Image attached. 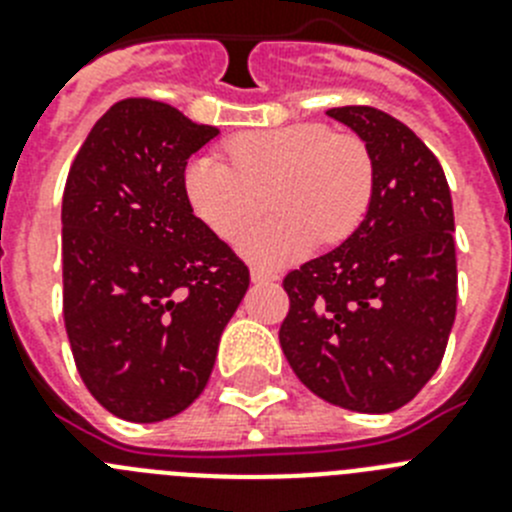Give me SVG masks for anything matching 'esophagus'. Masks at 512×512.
<instances>
[{
    "mask_svg": "<svg viewBox=\"0 0 512 512\" xmlns=\"http://www.w3.org/2000/svg\"><path fill=\"white\" fill-rule=\"evenodd\" d=\"M274 279H277V274H274V271L259 269V266H253V269H251V282L269 284V282H274Z\"/></svg>",
    "mask_w": 512,
    "mask_h": 512,
    "instance_id": "34e87169",
    "label": "esophagus"
}]
</instances>
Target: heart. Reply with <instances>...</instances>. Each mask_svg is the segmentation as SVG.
<instances>
[{"instance_id":"heart-1","label":"heart","mask_w":512,"mask_h":512,"mask_svg":"<svg viewBox=\"0 0 512 512\" xmlns=\"http://www.w3.org/2000/svg\"><path fill=\"white\" fill-rule=\"evenodd\" d=\"M228 156H194L184 169V197L202 225L233 241L258 209L255 192L271 183L270 206L280 215L238 238V248L261 266L287 264L318 238L346 241L372 202L366 151L325 125L238 133L228 140Z\"/></svg>"}]
</instances>
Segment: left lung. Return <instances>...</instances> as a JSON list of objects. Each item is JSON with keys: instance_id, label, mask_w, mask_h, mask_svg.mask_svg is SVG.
<instances>
[{"instance_id": "obj_1", "label": "left lung", "mask_w": 512, "mask_h": 512, "mask_svg": "<svg viewBox=\"0 0 512 512\" xmlns=\"http://www.w3.org/2000/svg\"><path fill=\"white\" fill-rule=\"evenodd\" d=\"M366 143L372 202L338 248L289 271L279 343L307 390L354 413L408 405L441 366L456 318L454 207L438 158L397 117L328 110Z\"/></svg>"}]
</instances>
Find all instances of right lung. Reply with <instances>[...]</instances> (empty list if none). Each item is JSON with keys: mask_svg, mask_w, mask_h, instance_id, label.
Instances as JSON below:
<instances>
[{"mask_svg": "<svg viewBox=\"0 0 512 512\" xmlns=\"http://www.w3.org/2000/svg\"><path fill=\"white\" fill-rule=\"evenodd\" d=\"M220 133L166 102L120 99L71 164L61 207L63 323L104 410L156 423L205 390L251 274L184 197L192 153Z\"/></svg>", "mask_w": 512, "mask_h": 512, "instance_id": "1", "label": "right lung"}]
</instances>
